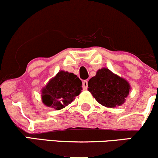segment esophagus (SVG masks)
<instances>
[{"instance_id": "34e87169", "label": "esophagus", "mask_w": 158, "mask_h": 158, "mask_svg": "<svg viewBox=\"0 0 158 158\" xmlns=\"http://www.w3.org/2000/svg\"><path fill=\"white\" fill-rule=\"evenodd\" d=\"M82 87H83V89L86 90L88 88V81L85 80L82 82Z\"/></svg>"}]
</instances>
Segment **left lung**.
Instances as JSON below:
<instances>
[{
	"mask_svg": "<svg viewBox=\"0 0 158 158\" xmlns=\"http://www.w3.org/2000/svg\"><path fill=\"white\" fill-rule=\"evenodd\" d=\"M88 85V90L96 100L102 106L110 108L124 104L131 90L126 79L106 68L98 70L95 77L89 79Z\"/></svg>",
	"mask_w": 158,
	"mask_h": 158,
	"instance_id": "8db88e82",
	"label": "left lung"
}]
</instances>
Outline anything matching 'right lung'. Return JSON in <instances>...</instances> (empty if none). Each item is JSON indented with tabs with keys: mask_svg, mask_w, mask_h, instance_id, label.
<instances>
[{
	"mask_svg": "<svg viewBox=\"0 0 158 158\" xmlns=\"http://www.w3.org/2000/svg\"><path fill=\"white\" fill-rule=\"evenodd\" d=\"M81 85V81L77 75L60 70L41 89L43 104L56 110L62 109L80 94Z\"/></svg>",
	"mask_w": 158,
	"mask_h": 158,
	"instance_id": "obj_1",
	"label": "right lung"
}]
</instances>
